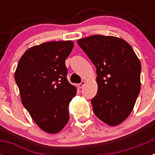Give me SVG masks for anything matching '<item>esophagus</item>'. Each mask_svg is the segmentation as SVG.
Returning a JSON list of instances; mask_svg holds the SVG:
<instances>
[{
	"label": "esophagus",
	"instance_id": "obj_1",
	"mask_svg": "<svg viewBox=\"0 0 155 155\" xmlns=\"http://www.w3.org/2000/svg\"><path fill=\"white\" fill-rule=\"evenodd\" d=\"M84 84H85V81H82L80 84H78V87L79 88H81V87H83V86H84Z\"/></svg>",
	"mask_w": 155,
	"mask_h": 155
}]
</instances>
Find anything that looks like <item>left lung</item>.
Instances as JSON below:
<instances>
[{
	"label": "left lung",
	"instance_id": "obj_1",
	"mask_svg": "<svg viewBox=\"0 0 155 155\" xmlns=\"http://www.w3.org/2000/svg\"><path fill=\"white\" fill-rule=\"evenodd\" d=\"M78 44L96 68L93 112L105 124L119 125L131 113L140 91L139 59L130 45L117 37L94 35Z\"/></svg>",
	"mask_w": 155,
	"mask_h": 155
}]
</instances>
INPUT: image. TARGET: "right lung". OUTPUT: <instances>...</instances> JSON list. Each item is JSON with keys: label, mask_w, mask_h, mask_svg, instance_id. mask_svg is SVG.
Returning a JSON list of instances; mask_svg holds the SVG:
<instances>
[{"label": "right lung", "mask_w": 155, "mask_h": 155, "mask_svg": "<svg viewBox=\"0 0 155 155\" xmlns=\"http://www.w3.org/2000/svg\"><path fill=\"white\" fill-rule=\"evenodd\" d=\"M72 41L32 46L19 60L15 73L22 105L43 131L57 134L68 124V105L77 89L67 78L65 61Z\"/></svg>", "instance_id": "add662e5"}]
</instances>
